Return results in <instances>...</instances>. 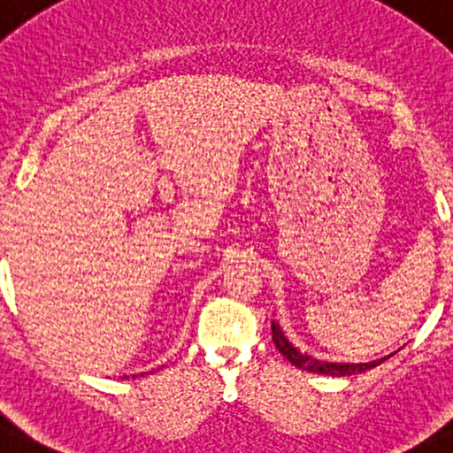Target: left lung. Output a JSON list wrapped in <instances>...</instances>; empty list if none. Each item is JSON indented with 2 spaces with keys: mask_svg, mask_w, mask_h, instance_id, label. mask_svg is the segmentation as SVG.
Here are the masks:
<instances>
[{
  "mask_svg": "<svg viewBox=\"0 0 453 453\" xmlns=\"http://www.w3.org/2000/svg\"><path fill=\"white\" fill-rule=\"evenodd\" d=\"M272 341L276 342V349L282 353L288 361L294 365V367L308 371V372H317V375H328V377H353L358 375V372L371 371L379 367V365L385 363L387 358H391L393 355H397L401 349L393 350V353L385 355L381 358H375V361H367V363H336V361H322V358H314L308 353H300V350L294 347V344L286 339L282 326L278 322H272Z\"/></svg>",
  "mask_w": 453,
  "mask_h": 453,
  "instance_id": "1",
  "label": "left lung"
}]
</instances>
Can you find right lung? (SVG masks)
I'll return each mask as SVG.
<instances>
[{"instance_id": "1", "label": "right lung", "mask_w": 453, "mask_h": 453, "mask_svg": "<svg viewBox=\"0 0 453 453\" xmlns=\"http://www.w3.org/2000/svg\"><path fill=\"white\" fill-rule=\"evenodd\" d=\"M150 372H153V371H142V372H134V375H131L133 379H136V377H145V375H150ZM120 379H123V381H125V379H128V375H123V377H120Z\"/></svg>"}]
</instances>
